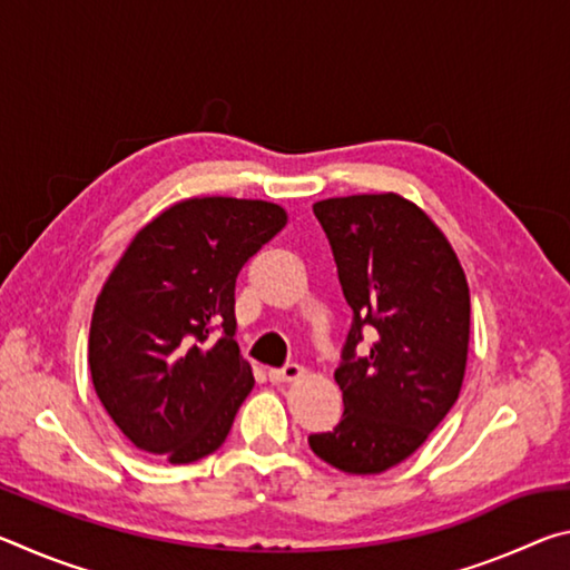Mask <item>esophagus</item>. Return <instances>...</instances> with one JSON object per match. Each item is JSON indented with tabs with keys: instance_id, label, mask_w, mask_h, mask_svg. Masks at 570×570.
<instances>
[{
	"instance_id": "obj_1",
	"label": "esophagus",
	"mask_w": 570,
	"mask_h": 570,
	"mask_svg": "<svg viewBox=\"0 0 570 570\" xmlns=\"http://www.w3.org/2000/svg\"><path fill=\"white\" fill-rule=\"evenodd\" d=\"M302 374H304V366L302 364L288 362V364L282 366V370H268V380L276 382V384H282V382H292L296 377H302Z\"/></svg>"
}]
</instances>
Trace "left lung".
<instances>
[{
  "instance_id": "obj_1",
  "label": "left lung",
  "mask_w": 570,
  "mask_h": 570,
  "mask_svg": "<svg viewBox=\"0 0 570 570\" xmlns=\"http://www.w3.org/2000/svg\"><path fill=\"white\" fill-rule=\"evenodd\" d=\"M330 238L352 326L334 380L344 414L308 435L314 455L352 475L407 460L458 402L470 340V292L455 250L394 193L314 204ZM370 331L366 355L355 346Z\"/></svg>"
}]
</instances>
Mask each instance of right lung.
Masks as SVG:
<instances>
[{"mask_svg": "<svg viewBox=\"0 0 570 570\" xmlns=\"http://www.w3.org/2000/svg\"><path fill=\"white\" fill-rule=\"evenodd\" d=\"M284 224L266 200L190 198L130 240L95 302L88 360L135 448L186 465L224 445L254 387L236 344V278Z\"/></svg>", "mask_w": 570, "mask_h": 570, "instance_id": "obj_1", "label": "right lung"}]
</instances>
